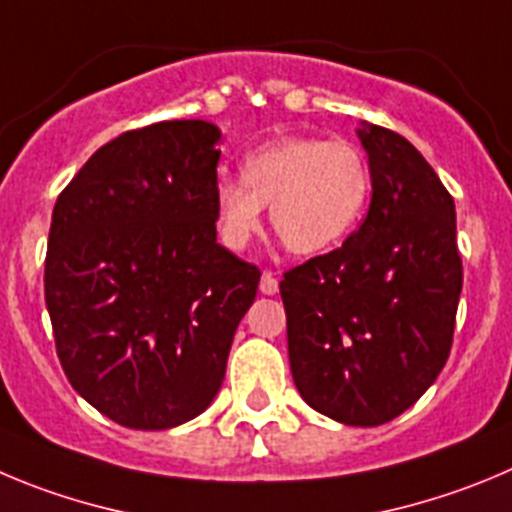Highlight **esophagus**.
Instances as JSON below:
<instances>
[{
	"mask_svg": "<svg viewBox=\"0 0 512 512\" xmlns=\"http://www.w3.org/2000/svg\"><path fill=\"white\" fill-rule=\"evenodd\" d=\"M259 289H261V294H269V297H271V294L279 292V279H276L271 271H264V274H261Z\"/></svg>",
	"mask_w": 512,
	"mask_h": 512,
	"instance_id": "esophagus-1",
	"label": "esophagus"
}]
</instances>
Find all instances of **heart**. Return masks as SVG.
<instances>
[{"label":"heart","mask_w":512,"mask_h":512,"mask_svg":"<svg viewBox=\"0 0 512 512\" xmlns=\"http://www.w3.org/2000/svg\"><path fill=\"white\" fill-rule=\"evenodd\" d=\"M370 200V164L345 139L281 137L251 149L241 164V185L220 180L213 218L220 243L246 251L261 231L264 205L284 246L314 256L342 243Z\"/></svg>","instance_id":"1"}]
</instances>
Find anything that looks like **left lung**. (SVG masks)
Here are the masks:
<instances>
[{
	"mask_svg": "<svg viewBox=\"0 0 512 512\" xmlns=\"http://www.w3.org/2000/svg\"><path fill=\"white\" fill-rule=\"evenodd\" d=\"M368 152V215L335 251L279 284L289 365L314 411L378 426L414 406L452 350L462 292L454 200L401 134L358 129Z\"/></svg>",
	"mask_w": 512,
	"mask_h": 512,
	"instance_id": "obj_1",
	"label": "left lung"
}]
</instances>
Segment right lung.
I'll return each instance as SVG.
<instances>
[{
    "instance_id": "obj_1",
    "label": "right lung",
    "mask_w": 512,
    "mask_h": 512,
    "mask_svg": "<svg viewBox=\"0 0 512 512\" xmlns=\"http://www.w3.org/2000/svg\"><path fill=\"white\" fill-rule=\"evenodd\" d=\"M220 129L159 121L103 144L58 195L45 304L70 386L129 429L203 414L261 271L215 241Z\"/></svg>"
}]
</instances>
